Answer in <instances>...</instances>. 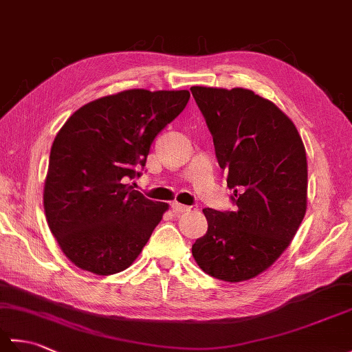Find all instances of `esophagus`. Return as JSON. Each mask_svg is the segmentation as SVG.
<instances>
[{
    "label": "esophagus",
    "instance_id": "34e87169",
    "mask_svg": "<svg viewBox=\"0 0 352 352\" xmlns=\"http://www.w3.org/2000/svg\"><path fill=\"white\" fill-rule=\"evenodd\" d=\"M170 210H172V213H175V214H182V213L189 212L190 207L183 206V204H180V203H174V204L170 206Z\"/></svg>",
    "mask_w": 352,
    "mask_h": 352
}]
</instances>
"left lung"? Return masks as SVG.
<instances>
[{"mask_svg": "<svg viewBox=\"0 0 352 352\" xmlns=\"http://www.w3.org/2000/svg\"><path fill=\"white\" fill-rule=\"evenodd\" d=\"M204 115L236 212L204 208L207 233L192 245L214 278L248 281L290 245L307 210V157L287 115L250 89L190 87Z\"/></svg>", "mask_w": 352, "mask_h": 352, "instance_id": "1", "label": "left lung"}]
</instances>
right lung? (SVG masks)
Instances as JSON below:
<instances>
[{"mask_svg":"<svg viewBox=\"0 0 352 352\" xmlns=\"http://www.w3.org/2000/svg\"><path fill=\"white\" fill-rule=\"evenodd\" d=\"M189 91L130 89L85 104L52 142L43 188L48 227L77 267L113 275L133 265L159 226L166 203L125 184L139 177L164 126Z\"/></svg>","mask_w":352,"mask_h":352,"instance_id":"add662e5","label":"right lung"}]
</instances>
